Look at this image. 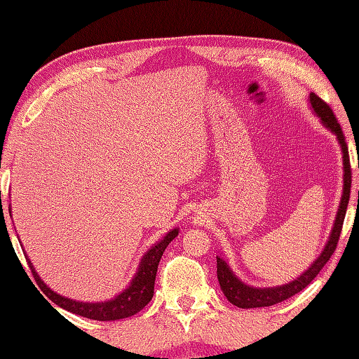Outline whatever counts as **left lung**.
<instances>
[{
    "label": "left lung",
    "instance_id": "obj_1",
    "mask_svg": "<svg viewBox=\"0 0 359 359\" xmlns=\"http://www.w3.org/2000/svg\"><path fill=\"white\" fill-rule=\"evenodd\" d=\"M309 99H311L312 108H314L316 114L320 117L322 122L325 123V127L330 128L331 132L337 136L339 142H341L342 154H344L342 157L344 158V193H342L341 204H339L333 232H331L328 243L322 251L320 257H318L302 276L297 278L295 281H292L285 285H278V287H269V289L250 287V285L243 284L236 275H233L229 269V265H227L223 259L217 257V275H218L221 290L224 292L226 298L229 299L232 304L238 306V308L248 309V308H264V306H273L276 303L284 302V299H287L293 295H297L298 292H302L303 289L308 287V285L314 281V278L320 273L323 266L327 265L330 257L333 256L339 242V237H341L345 212H347V205L350 199V188H351V166H350V157H348V146L347 142H345V136L342 133L341 123L337 122L333 109L330 108L328 103L323 102L320 97L316 94H311Z\"/></svg>",
    "mask_w": 359,
    "mask_h": 359
}]
</instances>
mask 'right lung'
<instances>
[{
	"label": "right lung",
	"instance_id": "obj_1",
	"mask_svg": "<svg viewBox=\"0 0 359 359\" xmlns=\"http://www.w3.org/2000/svg\"><path fill=\"white\" fill-rule=\"evenodd\" d=\"M179 231L172 229L171 232L166 233V237L158 242L155 246L149 250L144 257H142L138 273H136L132 284L119 293L114 299H108V302L103 303H83V302H75V299H70L60 295V293L53 292L47 287V284L43 281L34 270V266L28 260V265L34 275V279L39 284L41 290L47 295L51 302L60 306V308L74 312L76 316L90 318V320H119V318H127L130 316H135L136 312H140L144 306L151 302L154 297V284H155V276H157V269L160 264V259L165 252L166 246L172 242V240L177 237Z\"/></svg>",
	"mask_w": 359,
	"mask_h": 359
}]
</instances>
